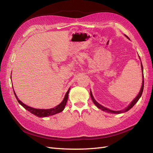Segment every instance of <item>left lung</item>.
Returning a JSON list of instances; mask_svg holds the SVG:
<instances>
[{
  "mask_svg": "<svg viewBox=\"0 0 153 153\" xmlns=\"http://www.w3.org/2000/svg\"><path fill=\"white\" fill-rule=\"evenodd\" d=\"M125 36H126V35H125ZM126 37H127V36H126ZM127 38H128V37H127ZM141 67H142V73H143V66H142V62H141ZM142 76H143L142 85V87H141V89H140V92H139V94H138L137 95V96L136 97V98L132 101V102H131L130 104L129 105V106H128L126 108L124 109V110H123L114 111V110H110V109H108V108H106L104 107V106H103L102 105H101L100 104H99V103H98V102H97V101L94 100V97H93V96H92V93H91V92H90V94H91V99H92V101H93V103L96 105L97 107H98V108H100V109H101V110H102L105 111V112H108V113H111V114H121V113H123V112H127L128 110H129V109H131V108L133 107V106L135 105V103H136L137 102V101H138V100L140 99V98L141 96H142V94L143 90V85H144V81H143V74Z\"/></svg>",
  "mask_w": 153,
  "mask_h": 153,
  "instance_id": "obj_1",
  "label": "left lung"
}]
</instances>
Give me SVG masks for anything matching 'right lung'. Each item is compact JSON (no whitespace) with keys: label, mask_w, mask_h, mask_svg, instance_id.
Returning <instances> with one entry per match:
<instances>
[{"label":"right lung","mask_w":153,"mask_h":153,"mask_svg":"<svg viewBox=\"0 0 153 153\" xmlns=\"http://www.w3.org/2000/svg\"><path fill=\"white\" fill-rule=\"evenodd\" d=\"M69 89H70V88H69L68 91H67L66 94L65 95V97H64V100H63L62 102L60 103L59 105L55 106V107H54L53 108H50V109H37V108H34L30 107V106L25 105L24 103H23L22 101L18 98V97L16 96L15 91H14V94H15V96L16 97L17 101H18V103H19L23 106V107L25 108L26 110H28L29 112H30L32 114L36 115V116H38L39 117H44L50 116V115H55V114H56L57 113L62 112V111L64 110V107H65L66 105L68 98V94H69Z\"/></svg>","instance_id":"add662e5"}]
</instances>
